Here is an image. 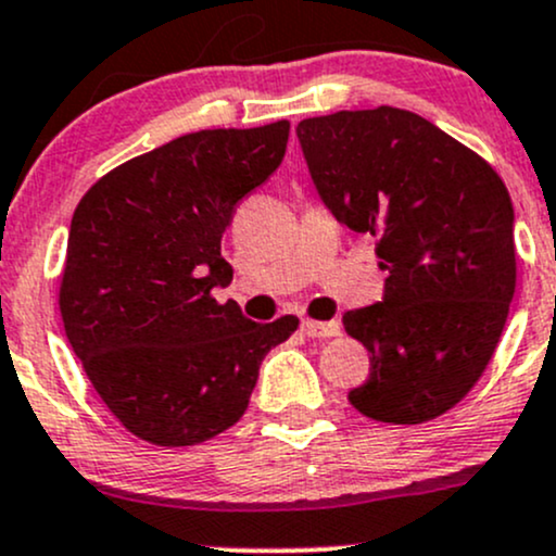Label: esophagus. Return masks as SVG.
I'll return each mask as SVG.
<instances>
[{"instance_id": "obj_1", "label": "esophagus", "mask_w": 556, "mask_h": 556, "mask_svg": "<svg viewBox=\"0 0 556 556\" xmlns=\"http://www.w3.org/2000/svg\"><path fill=\"white\" fill-rule=\"evenodd\" d=\"M303 332L308 334V338H319V340H327V338H338L340 334V325L338 321H314V319H303Z\"/></svg>"}]
</instances>
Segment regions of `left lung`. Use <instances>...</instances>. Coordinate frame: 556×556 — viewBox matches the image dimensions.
<instances>
[{
  "mask_svg": "<svg viewBox=\"0 0 556 556\" xmlns=\"http://www.w3.org/2000/svg\"><path fill=\"white\" fill-rule=\"evenodd\" d=\"M321 200L340 224L377 237L386 298L348 311L371 353L348 401L377 422L419 425L480 380L517 285L515 211L502 176L408 110H340L298 124Z\"/></svg>",
  "mask_w": 556,
  "mask_h": 556,
  "instance_id": "1",
  "label": "left lung"
}]
</instances>
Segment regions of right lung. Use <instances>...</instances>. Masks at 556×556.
<instances>
[{
  "label": "right lung",
  "mask_w": 556,
  "mask_h": 556,
  "mask_svg": "<svg viewBox=\"0 0 556 556\" xmlns=\"http://www.w3.org/2000/svg\"><path fill=\"white\" fill-rule=\"evenodd\" d=\"M290 121L205 129L121 163L76 205L60 316L89 382L131 435L194 446L245 414L258 367L298 329L218 303L237 203L285 157Z\"/></svg>",
  "instance_id": "1"
}]
</instances>
